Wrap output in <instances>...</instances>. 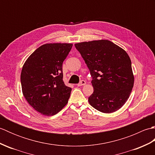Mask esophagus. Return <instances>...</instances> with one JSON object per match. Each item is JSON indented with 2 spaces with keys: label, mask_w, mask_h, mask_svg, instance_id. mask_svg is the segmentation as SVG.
Listing matches in <instances>:
<instances>
[{
  "label": "esophagus",
  "mask_w": 155,
  "mask_h": 155,
  "mask_svg": "<svg viewBox=\"0 0 155 155\" xmlns=\"http://www.w3.org/2000/svg\"><path fill=\"white\" fill-rule=\"evenodd\" d=\"M84 84H86V82H85L84 81H81L80 83L77 84V86L81 87V86H83V85H84Z\"/></svg>",
  "instance_id": "esophagus-1"
}]
</instances>
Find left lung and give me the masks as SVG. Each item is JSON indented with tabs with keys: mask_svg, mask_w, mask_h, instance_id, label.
<instances>
[{
	"mask_svg": "<svg viewBox=\"0 0 155 155\" xmlns=\"http://www.w3.org/2000/svg\"><path fill=\"white\" fill-rule=\"evenodd\" d=\"M89 69L94 92L88 97L92 107L111 113L126 103L134 85L129 56L124 49L108 40L74 45Z\"/></svg>",
	"mask_w": 155,
	"mask_h": 155,
	"instance_id": "left-lung-1",
	"label": "left lung"
}]
</instances>
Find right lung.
Instances as JSON below:
<instances>
[{
	"instance_id": "1",
	"label": "right lung",
	"mask_w": 155,
	"mask_h": 155,
	"mask_svg": "<svg viewBox=\"0 0 155 155\" xmlns=\"http://www.w3.org/2000/svg\"><path fill=\"white\" fill-rule=\"evenodd\" d=\"M72 44L50 43L41 46L23 65L21 81L28 104L46 116H52L67 104L72 88L62 78V62Z\"/></svg>"
}]
</instances>
